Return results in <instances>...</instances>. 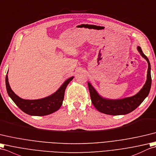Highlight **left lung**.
<instances>
[{"label": "left lung", "mask_w": 156, "mask_h": 156, "mask_svg": "<svg viewBox=\"0 0 156 156\" xmlns=\"http://www.w3.org/2000/svg\"><path fill=\"white\" fill-rule=\"evenodd\" d=\"M137 49L148 63L147 80L146 83L144 84L140 91L133 96L119 99H109L103 98L102 96L100 95L92 85L88 82V87L91 102L99 112L107 114V115H126V114L129 113L136 109L147 97L151 85V65L148 58L144 54L141 47L138 46Z\"/></svg>", "instance_id": "1"}]
</instances>
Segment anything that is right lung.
I'll return each instance as SVG.
<instances>
[{"label": "right lung", "instance_id": "1", "mask_svg": "<svg viewBox=\"0 0 156 156\" xmlns=\"http://www.w3.org/2000/svg\"><path fill=\"white\" fill-rule=\"evenodd\" d=\"M74 77L67 79L61 87L53 94L39 99H24L16 95L10 87L8 75H6V87L8 95L15 104L23 112L30 115L44 116L57 112L63 103L65 91L68 84L73 80Z\"/></svg>", "mask_w": 156, "mask_h": 156}]
</instances>
